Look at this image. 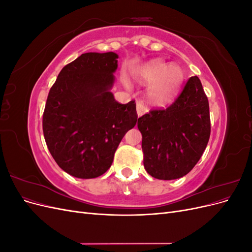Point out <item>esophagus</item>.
<instances>
[{"label": "esophagus", "mask_w": 252, "mask_h": 252, "mask_svg": "<svg viewBox=\"0 0 252 252\" xmlns=\"http://www.w3.org/2000/svg\"><path fill=\"white\" fill-rule=\"evenodd\" d=\"M135 107H136V112H138V116L141 117L143 116L144 113H146L148 110H147V107L146 106L144 105V103L142 101H138L135 104Z\"/></svg>", "instance_id": "obj_1"}]
</instances>
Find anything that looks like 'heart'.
I'll use <instances>...</instances> for the list:
<instances>
[{
	"label": "heart",
	"instance_id": "heart-1",
	"mask_svg": "<svg viewBox=\"0 0 252 252\" xmlns=\"http://www.w3.org/2000/svg\"><path fill=\"white\" fill-rule=\"evenodd\" d=\"M135 78L140 83L150 84L147 98L151 104L163 105L177 93L183 72L178 66H168L161 60H155L145 64L136 71Z\"/></svg>",
	"mask_w": 252,
	"mask_h": 252
}]
</instances>
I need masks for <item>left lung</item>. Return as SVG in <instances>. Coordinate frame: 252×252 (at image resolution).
Returning a JSON list of instances; mask_svg holds the SVG:
<instances>
[{
    "label": "left lung",
    "instance_id": "left-lung-1",
    "mask_svg": "<svg viewBox=\"0 0 252 252\" xmlns=\"http://www.w3.org/2000/svg\"><path fill=\"white\" fill-rule=\"evenodd\" d=\"M138 128L144 167L151 177L174 180L191 171L210 136L209 103L200 79L190 78L168 107L139 118Z\"/></svg>",
    "mask_w": 252,
    "mask_h": 252
}]
</instances>
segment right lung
Wrapping results in <instances>:
<instances>
[{"label": "right lung", "instance_id": "obj_1", "mask_svg": "<svg viewBox=\"0 0 252 252\" xmlns=\"http://www.w3.org/2000/svg\"><path fill=\"white\" fill-rule=\"evenodd\" d=\"M114 52H87L63 67L43 113L45 142L57 164L79 179L109 169L125 133L138 121L135 103L120 104L110 88L118 68Z\"/></svg>", "mask_w": 252, "mask_h": 252}]
</instances>
